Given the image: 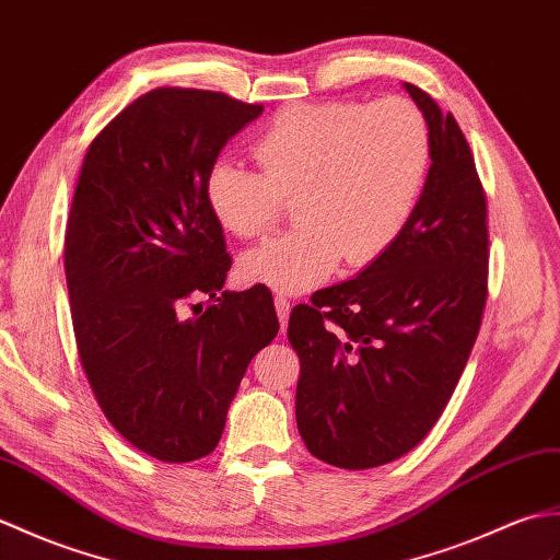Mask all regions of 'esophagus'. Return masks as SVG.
<instances>
[{
  "mask_svg": "<svg viewBox=\"0 0 560 560\" xmlns=\"http://www.w3.org/2000/svg\"><path fill=\"white\" fill-rule=\"evenodd\" d=\"M290 308H292V304H290V300L288 296H282V294H278L276 296V312H278V318H280V330L284 332L288 330V320H290Z\"/></svg>",
  "mask_w": 560,
  "mask_h": 560,
  "instance_id": "1",
  "label": "esophagus"
}]
</instances>
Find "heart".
Segmentation results:
<instances>
[{"mask_svg": "<svg viewBox=\"0 0 560 560\" xmlns=\"http://www.w3.org/2000/svg\"><path fill=\"white\" fill-rule=\"evenodd\" d=\"M256 172L232 158L208 170L206 203L234 237H264L294 196L292 232L242 256L246 282L302 294L340 258L374 264L400 237L424 189L431 143L421 112L400 97L284 107L254 141Z\"/></svg>", "mask_w": 560, "mask_h": 560, "instance_id": "obj_1", "label": "heart"}]
</instances>
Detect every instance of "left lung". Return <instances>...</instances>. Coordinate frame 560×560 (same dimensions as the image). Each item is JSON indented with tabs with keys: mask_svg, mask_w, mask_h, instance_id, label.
<instances>
[{
	"mask_svg": "<svg viewBox=\"0 0 560 560\" xmlns=\"http://www.w3.org/2000/svg\"><path fill=\"white\" fill-rule=\"evenodd\" d=\"M429 127L431 167L412 218L357 278L292 308L296 427L342 469L402 457L448 405L487 304V196L465 133L429 93L402 83Z\"/></svg>",
	"mask_w": 560,
	"mask_h": 560,
	"instance_id": "1",
	"label": "left lung"
}]
</instances>
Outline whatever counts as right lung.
Returning <instances> with one entry per match:
<instances>
[{
    "label": "right lung",
    "mask_w": 560,
    "mask_h": 560,
    "mask_svg": "<svg viewBox=\"0 0 560 560\" xmlns=\"http://www.w3.org/2000/svg\"><path fill=\"white\" fill-rule=\"evenodd\" d=\"M260 112L213 91L145 93L95 136L73 191L81 364L109 424L163 463L215 451L248 362L280 330L268 288L220 294L232 258L206 203L208 170ZM201 293L214 304L186 317Z\"/></svg>",
    "instance_id": "right-lung-1"
}]
</instances>
